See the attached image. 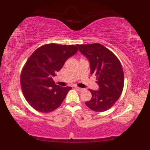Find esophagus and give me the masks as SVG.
<instances>
[{"label":"esophagus","mask_w":150,"mask_h":150,"mask_svg":"<svg viewBox=\"0 0 150 150\" xmlns=\"http://www.w3.org/2000/svg\"><path fill=\"white\" fill-rule=\"evenodd\" d=\"M75 89H77V90H78V91H80V92H82V91H83L84 89H82V88H80V87H75Z\"/></svg>","instance_id":"34e87169"}]
</instances>
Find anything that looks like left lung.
Segmentation results:
<instances>
[{
	"mask_svg": "<svg viewBox=\"0 0 150 150\" xmlns=\"http://www.w3.org/2000/svg\"><path fill=\"white\" fill-rule=\"evenodd\" d=\"M79 51L90 64L91 74H94L99 88L89 89L92 99L86 101L87 107L97 112L109 109L119 99L124 85V74L118 58L109 49L100 44L79 45Z\"/></svg>",
	"mask_w": 150,
	"mask_h": 150,
	"instance_id": "obj_1",
	"label": "left lung"
}]
</instances>
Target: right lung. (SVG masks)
<instances>
[{"label":"right lung","instance_id":"1","mask_svg":"<svg viewBox=\"0 0 150 150\" xmlns=\"http://www.w3.org/2000/svg\"><path fill=\"white\" fill-rule=\"evenodd\" d=\"M77 50L75 45L45 44L27 59L22 70L20 84L24 97L34 109L49 113L61 106L72 87L56 85L53 77Z\"/></svg>","mask_w":150,"mask_h":150}]
</instances>
